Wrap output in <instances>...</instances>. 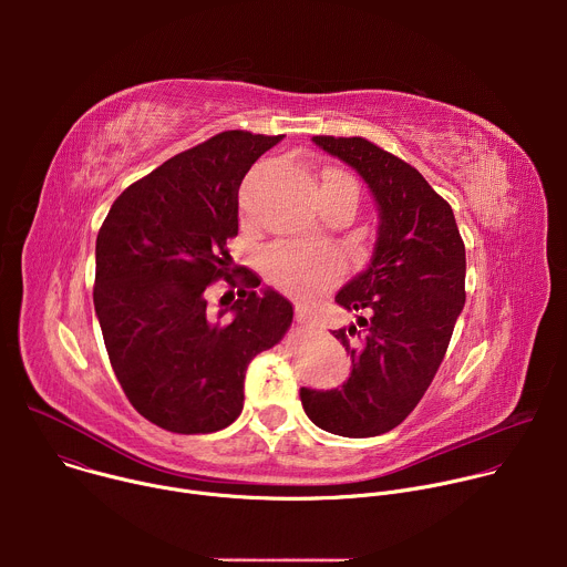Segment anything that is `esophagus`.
I'll return each mask as SVG.
<instances>
[{"mask_svg":"<svg viewBox=\"0 0 567 567\" xmlns=\"http://www.w3.org/2000/svg\"><path fill=\"white\" fill-rule=\"evenodd\" d=\"M296 322H298L300 330L309 326V311H307L305 307H298V309H296Z\"/></svg>","mask_w":567,"mask_h":567,"instance_id":"1","label":"esophagus"}]
</instances>
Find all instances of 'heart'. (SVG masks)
<instances>
[{"instance_id":"b5f03b06","label":"heart","mask_w":567,"mask_h":567,"mask_svg":"<svg viewBox=\"0 0 567 567\" xmlns=\"http://www.w3.org/2000/svg\"><path fill=\"white\" fill-rule=\"evenodd\" d=\"M326 177L343 184L359 195L357 182L346 173H328ZM343 269V254L328 245H309V241H291L278 245L267 254V271L280 285L318 282Z\"/></svg>"}]
</instances>
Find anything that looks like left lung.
<instances>
[{"label":"left lung","mask_w":567,"mask_h":567,"mask_svg":"<svg viewBox=\"0 0 567 567\" xmlns=\"http://www.w3.org/2000/svg\"><path fill=\"white\" fill-rule=\"evenodd\" d=\"M352 166L379 204L368 267L337 302L359 311L334 330L352 357L339 390H300L307 417L343 437H374L406 420L429 390L464 307L466 256L453 210L406 161L363 136H313Z\"/></svg>","instance_id":"obj_1"}]
</instances>
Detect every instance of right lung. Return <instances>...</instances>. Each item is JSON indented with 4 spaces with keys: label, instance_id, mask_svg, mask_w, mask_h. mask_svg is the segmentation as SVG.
<instances>
[{
    "label": "right lung",
    "instance_id": "right-lung-1",
    "mask_svg": "<svg viewBox=\"0 0 567 567\" xmlns=\"http://www.w3.org/2000/svg\"><path fill=\"white\" fill-rule=\"evenodd\" d=\"M280 138L226 130L175 154L125 188L99 230L94 307L110 363L158 429L197 435L233 424L247 365L291 328V302L258 293L260 278L226 247L239 184ZM219 279L231 289L210 306Z\"/></svg>",
    "mask_w": 567,
    "mask_h": 567
}]
</instances>
